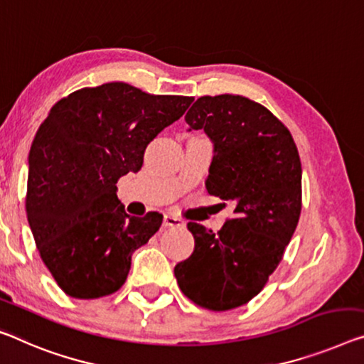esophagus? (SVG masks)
<instances>
[{
  "label": "esophagus",
  "instance_id": "obj_1",
  "mask_svg": "<svg viewBox=\"0 0 364 364\" xmlns=\"http://www.w3.org/2000/svg\"><path fill=\"white\" fill-rule=\"evenodd\" d=\"M163 225L166 228H174V226H183V225H186V223H183L181 218H177V216L164 215V223H163Z\"/></svg>",
  "mask_w": 364,
  "mask_h": 364
}]
</instances>
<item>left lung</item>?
<instances>
[{"mask_svg":"<svg viewBox=\"0 0 364 364\" xmlns=\"http://www.w3.org/2000/svg\"><path fill=\"white\" fill-rule=\"evenodd\" d=\"M186 122L188 130H203L213 141L206 190L232 203L234 218L218 232L188 223L195 249L174 275L195 304L234 309L264 289L298 226V148L270 110L234 94L197 99Z\"/></svg>","mask_w":364,"mask_h":364,"instance_id":"left-lung-1","label":"left lung"}]
</instances>
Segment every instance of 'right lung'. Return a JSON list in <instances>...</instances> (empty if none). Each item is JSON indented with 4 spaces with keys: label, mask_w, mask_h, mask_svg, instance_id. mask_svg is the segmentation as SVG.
<instances>
[{
    "label": "right lung",
    "mask_w": 364,
    "mask_h": 364,
    "mask_svg": "<svg viewBox=\"0 0 364 364\" xmlns=\"http://www.w3.org/2000/svg\"><path fill=\"white\" fill-rule=\"evenodd\" d=\"M192 100L105 82L60 99L38 127L29 153L27 221L43 264L71 298L115 293L132 254L161 228L158 211L125 213L117 182L141 169L148 144Z\"/></svg>",
    "instance_id": "add662e5"
}]
</instances>
